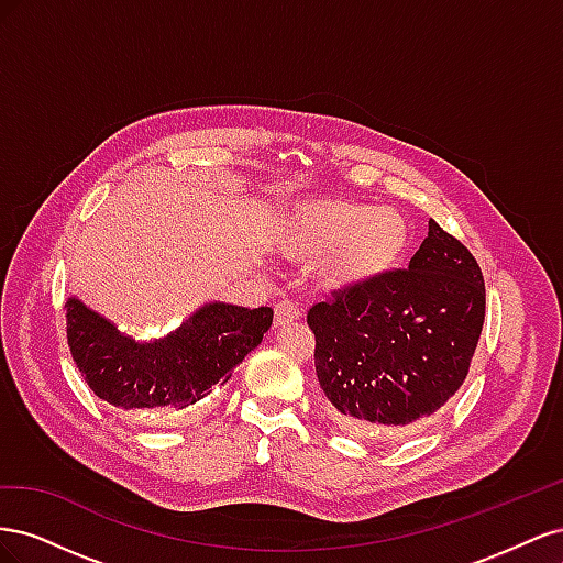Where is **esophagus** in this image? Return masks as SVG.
I'll list each match as a JSON object with an SVG mask.
<instances>
[{"label": "esophagus", "mask_w": 563, "mask_h": 563, "mask_svg": "<svg viewBox=\"0 0 563 563\" xmlns=\"http://www.w3.org/2000/svg\"><path fill=\"white\" fill-rule=\"evenodd\" d=\"M300 317V308L294 300H282L275 305V323H288V321H296Z\"/></svg>", "instance_id": "34e87169"}]
</instances>
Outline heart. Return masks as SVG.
<instances>
[{
  "label": "heart",
  "instance_id": "heart-1",
  "mask_svg": "<svg viewBox=\"0 0 563 563\" xmlns=\"http://www.w3.org/2000/svg\"><path fill=\"white\" fill-rule=\"evenodd\" d=\"M411 230L395 209L338 197H312L296 203L282 234L291 258H327L321 277L331 288H347L380 277L408 249Z\"/></svg>",
  "mask_w": 563,
  "mask_h": 563
}]
</instances>
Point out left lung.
<instances>
[{
    "instance_id": "obj_1",
    "label": "left lung",
    "mask_w": 563,
    "mask_h": 563,
    "mask_svg": "<svg viewBox=\"0 0 563 563\" xmlns=\"http://www.w3.org/2000/svg\"><path fill=\"white\" fill-rule=\"evenodd\" d=\"M484 312L479 263L430 220L408 269L338 288L310 308L314 368L331 418L376 441L416 432L467 378Z\"/></svg>"
}]
</instances>
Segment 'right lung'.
I'll return each instance as SVG.
<instances>
[{
	"instance_id": "1",
	"label": "right lung",
	"mask_w": 563,
	"mask_h": 563,
	"mask_svg": "<svg viewBox=\"0 0 563 563\" xmlns=\"http://www.w3.org/2000/svg\"><path fill=\"white\" fill-rule=\"evenodd\" d=\"M67 345L93 395L133 413L185 408L228 383L236 364L261 345L272 308L209 302L166 338L139 343L112 321L67 298Z\"/></svg>"
}]
</instances>
